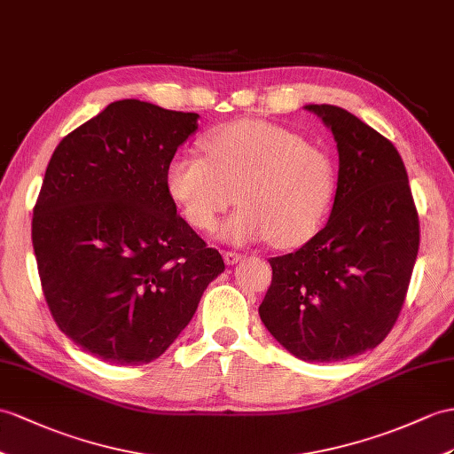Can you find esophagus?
<instances>
[{"label": "esophagus", "instance_id": "esophagus-1", "mask_svg": "<svg viewBox=\"0 0 454 454\" xmlns=\"http://www.w3.org/2000/svg\"><path fill=\"white\" fill-rule=\"evenodd\" d=\"M240 254H237V252H223V260H225V263L227 265H235V263H239L240 262Z\"/></svg>", "mask_w": 454, "mask_h": 454}]
</instances>
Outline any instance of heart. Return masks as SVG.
I'll list each match as a JSON object with an SVG mask.
<instances>
[{"label": "heart", "instance_id": "1", "mask_svg": "<svg viewBox=\"0 0 454 454\" xmlns=\"http://www.w3.org/2000/svg\"><path fill=\"white\" fill-rule=\"evenodd\" d=\"M204 158L179 153L165 186L198 231L215 229L219 215L240 206L219 231L231 245L275 239L291 248L312 237L331 196L327 153L294 132L260 119L235 121L202 140Z\"/></svg>", "mask_w": 454, "mask_h": 454}]
</instances>
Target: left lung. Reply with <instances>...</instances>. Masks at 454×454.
<instances>
[{
    "instance_id": "8db88e82",
    "label": "left lung",
    "mask_w": 454,
    "mask_h": 454,
    "mask_svg": "<svg viewBox=\"0 0 454 454\" xmlns=\"http://www.w3.org/2000/svg\"><path fill=\"white\" fill-rule=\"evenodd\" d=\"M333 132L339 179L325 227L271 258L260 317L304 362H339L387 337L404 302L419 247L418 212L401 153L347 109L304 106Z\"/></svg>"
}]
</instances>
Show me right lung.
Masks as SVG:
<instances>
[{
	"label": "right lung",
	"mask_w": 454,
	"mask_h": 454,
	"mask_svg": "<svg viewBox=\"0 0 454 454\" xmlns=\"http://www.w3.org/2000/svg\"><path fill=\"white\" fill-rule=\"evenodd\" d=\"M198 114L109 104L55 148L32 217L43 296L74 345L119 366L161 356L225 270L165 186Z\"/></svg>",
	"instance_id": "add662e5"
}]
</instances>
